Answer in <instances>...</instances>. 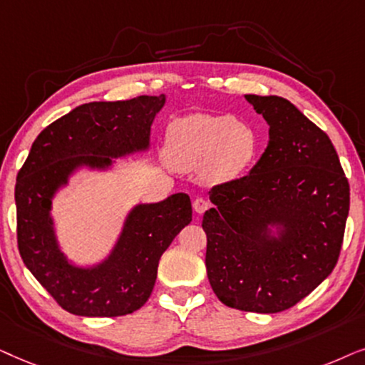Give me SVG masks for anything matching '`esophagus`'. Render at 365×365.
I'll list each match as a JSON object with an SVG mask.
<instances>
[{"mask_svg": "<svg viewBox=\"0 0 365 365\" xmlns=\"http://www.w3.org/2000/svg\"><path fill=\"white\" fill-rule=\"evenodd\" d=\"M208 207H210V203H208L207 198L198 197V198H195V200H193V210H195L197 213H203Z\"/></svg>", "mask_w": 365, "mask_h": 365, "instance_id": "obj_1", "label": "esophagus"}]
</instances>
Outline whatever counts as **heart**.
<instances>
[{
	"label": "heart",
	"mask_w": 365,
	"mask_h": 365,
	"mask_svg": "<svg viewBox=\"0 0 365 365\" xmlns=\"http://www.w3.org/2000/svg\"><path fill=\"white\" fill-rule=\"evenodd\" d=\"M259 142L254 130L230 115H188L168 126L167 158L173 168H202L213 183L240 177L254 163Z\"/></svg>",
	"instance_id": "1"
}]
</instances>
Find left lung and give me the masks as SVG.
Masks as SVG:
<instances>
[{"label": "left lung", "instance_id": "8db88e82", "mask_svg": "<svg viewBox=\"0 0 365 365\" xmlns=\"http://www.w3.org/2000/svg\"><path fill=\"white\" fill-rule=\"evenodd\" d=\"M245 98L269 123V143L249 175L208 192L207 275L228 307L277 314L334 270L351 188L330 138L297 106L275 95Z\"/></svg>", "mask_w": 365, "mask_h": 365}]
</instances>
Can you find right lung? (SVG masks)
Instances as JSON below:
<instances>
[{
	"label": "right lung",
	"mask_w": 365,
	"mask_h": 365,
	"mask_svg": "<svg viewBox=\"0 0 365 365\" xmlns=\"http://www.w3.org/2000/svg\"><path fill=\"white\" fill-rule=\"evenodd\" d=\"M165 95L126 101H91L48 125L31 145L14 187L19 255L70 314L118 317L132 314L152 294L160 257L192 222L187 193L158 203H140L126 217L113 250L93 267L68 262L51 218L55 193L78 168L106 170L113 158L150 147L155 115Z\"/></svg>",
	"instance_id": "obj_1"
}]
</instances>
